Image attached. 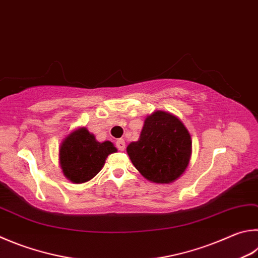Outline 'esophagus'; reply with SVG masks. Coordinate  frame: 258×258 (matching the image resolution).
<instances>
[{"label": "esophagus", "instance_id": "34e87169", "mask_svg": "<svg viewBox=\"0 0 258 258\" xmlns=\"http://www.w3.org/2000/svg\"><path fill=\"white\" fill-rule=\"evenodd\" d=\"M116 147H117V149L119 150V151H124V149H125V141L123 139H118L116 141Z\"/></svg>", "mask_w": 258, "mask_h": 258}]
</instances>
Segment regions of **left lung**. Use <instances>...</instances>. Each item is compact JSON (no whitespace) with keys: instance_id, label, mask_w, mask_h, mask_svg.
Masks as SVG:
<instances>
[{"instance_id":"obj_1","label":"left lung","mask_w":258,"mask_h":258,"mask_svg":"<svg viewBox=\"0 0 258 258\" xmlns=\"http://www.w3.org/2000/svg\"><path fill=\"white\" fill-rule=\"evenodd\" d=\"M126 150L143 177L158 184H169L188 166L190 135L176 116L154 111L145 118L139 141Z\"/></svg>"}]
</instances>
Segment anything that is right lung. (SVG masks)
<instances>
[{"instance_id": "obj_1", "label": "right lung", "mask_w": 258, "mask_h": 258, "mask_svg": "<svg viewBox=\"0 0 258 258\" xmlns=\"http://www.w3.org/2000/svg\"><path fill=\"white\" fill-rule=\"evenodd\" d=\"M117 150L109 141L99 143L87 128L74 131L59 149V163L70 180L81 184L92 179L105 165L106 158Z\"/></svg>"}]
</instances>
